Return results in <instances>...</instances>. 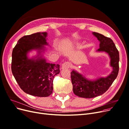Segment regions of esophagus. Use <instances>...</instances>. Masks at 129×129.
Returning <instances> with one entry per match:
<instances>
[{
  "instance_id": "esophagus-1",
  "label": "esophagus",
  "mask_w": 129,
  "mask_h": 129,
  "mask_svg": "<svg viewBox=\"0 0 129 129\" xmlns=\"http://www.w3.org/2000/svg\"><path fill=\"white\" fill-rule=\"evenodd\" d=\"M71 66V63L69 61H66L61 65V69H69Z\"/></svg>"
}]
</instances>
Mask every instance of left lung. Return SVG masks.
Instances as JSON below:
<instances>
[{
  "label": "left lung",
  "mask_w": 129,
  "mask_h": 129,
  "mask_svg": "<svg viewBox=\"0 0 129 129\" xmlns=\"http://www.w3.org/2000/svg\"><path fill=\"white\" fill-rule=\"evenodd\" d=\"M93 34L100 41L98 52L108 53L111 58L110 65L113 71L106 77L100 78L95 81H89L75 71L71 73L73 91L76 95L83 98L90 99L104 93L109 88L118 74L119 70V53L113 41L98 33Z\"/></svg>",
  "instance_id": "8db88e82"
}]
</instances>
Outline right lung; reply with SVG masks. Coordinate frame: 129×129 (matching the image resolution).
I'll list each match as a JSON object with an SVG mask.
<instances>
[{
    "label": "right lung",
    "mask_w": 129,
    "mask_h": 129,
    "mask_svg": "<svg viewBox=\"0 0 129 129\" xmlns=\"http://www.w3.org/2000/svg\"><path fill=\"white\" fill-rule=\"evenodd\" d=\"M47 33L38 32L20 38L12 53V71L20 88L31 95L47 97L53 90L54 76L59 74V65L47 63L44 58L28 59L31 49H44L48 45Z\"/></svg>",
    "instance_id": "right-lung-1"
}]
</instances>
